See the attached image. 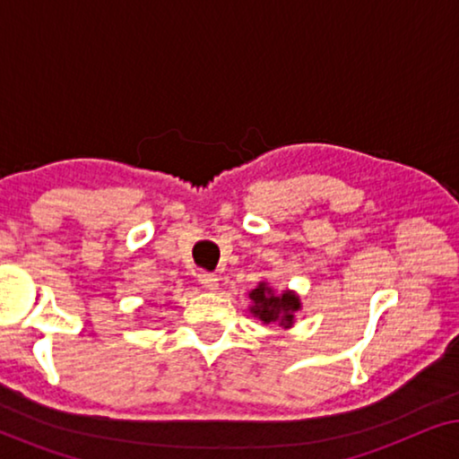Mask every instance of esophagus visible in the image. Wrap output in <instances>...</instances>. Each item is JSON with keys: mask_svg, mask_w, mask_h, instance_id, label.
<instances>
[{"mask_svg": "<svg viewBox=\"0 0 459 459\" xmlns=\"http://www.w3.org/2000/svg\"><path fill=\"white\" fill-rule=\"evenodd\" d=\"M198 281L203 284V288L206 290H217V275L215 273H209V272H200L198 273Z\"/></svg>", "mask_w": 459, "mask_h": 459, "instance_id": "obj_1", "label": "esophagus"}]
</instances>
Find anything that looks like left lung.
<instances>
[{
	"instance_id": "1",
	"label": "left lung",
	"mask_w": 459,
	"mask_h": 459,
	"mask_svg": "<svg viewBox=\"0 0 459 459\" xmlns=\"http://www.w3.org/2000/svg\"><path fill=\"white\" fill-rule=\"evenodd\" d=\"M248 299L253 300L250 313L259 317L263 324H280L281 328H290L294 324V313L300 309V299L292 290L275 294L267 281H259Z\"/></svg>"
}]
</instances>
